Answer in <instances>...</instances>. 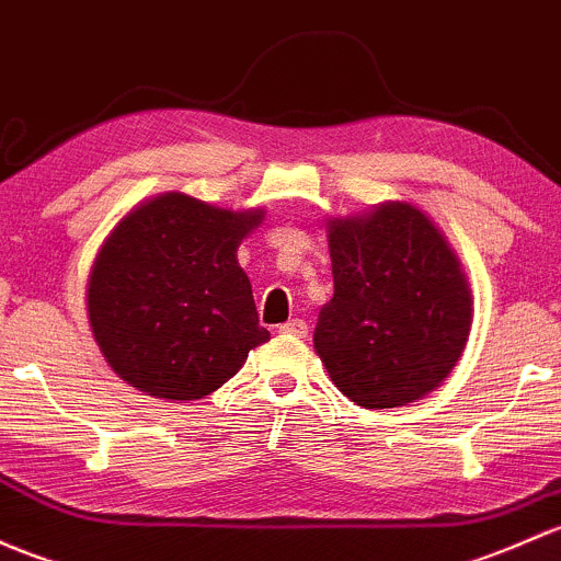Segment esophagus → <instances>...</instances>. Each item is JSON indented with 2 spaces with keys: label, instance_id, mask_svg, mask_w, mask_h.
Wrapping results in <instances>:
<instances>
[{
  "label": "esophagus",
  "instance_id": "1",
  "mask_svg": "<svg viewBox=\"0 0 561 561\" xmlns=\"http://www.w3.org/2000/svg\"><path fill=\"white\" fill-rule=\"evenodd\" d=\"M279 333H285V335H298V339H304L306 333H309V325H306L304 320H287L285 325H279Z\"/></svg>",
  "mask_w": 561,
  "mask_h": 561
}]
</instances>
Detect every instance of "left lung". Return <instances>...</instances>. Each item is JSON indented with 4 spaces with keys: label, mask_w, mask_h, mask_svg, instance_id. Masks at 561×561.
Here are the masks:
<instances>
[{
    "label": "left lung",
    "mask_w": 561,
    "mask_h": 561,
    "mask_svg": "<svg viewBox=\"0 0 561 561\" xmlns=\"http://www.w3.org/2000/svg\"><path fill=\"white\" fill-rule=\"evenodd\" d=\"M333 298L314 350L363 409H398L449 379L473 328V293L444 231L411 202L330 217Z\"/></svg>",
    "instance_id": "left-lung-1"
}]
</instances>
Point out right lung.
I'll return each mask as SVG.
<instances>
[{"label":"right lung","instance_id":"1","mask_svg":"<svg viewBox=\"0 0 561 561\" xmlns=\"http://www.w3.org/2000/svg\"><path fill=\"white\" fill-rule=\"evenodd\" d=\"M263 220L265 209L161 193L115 222L91 263L85 309L126 385L172 403L206 398L271 339L236 257Z\"/></svg>","mask_w":561,"mask_h":561}]
</instances>
